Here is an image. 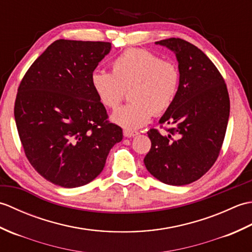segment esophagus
Instances as JSON below:
<instances>
[{
	"label": "esophagus",
	"instance_id": "obj_1",
	"mask_svg": "<svg viewBox=\"0 0 252 252\" xmlns=\"http://www.w3.org/2000/svg\"><path fill=\"white\" fill-rule=\"evenodd\" d=\"M138 134V132L136 131H132V130H123V135L126 137H132V136H135Z\"/></svg>",
	"mask_w": 252,
	"mask_h": 252
}]
</instances>
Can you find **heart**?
<instances>
[{
	"label": "heart",
	"instance_id": "obj_1",
	"mask_svg": "<svg viewBox=\"0 0 252 252\" xmlns=\"http://www.w3.org/2000/svg\"><path fill=\"white\" fill-rule=\"evenodd\" d=\"M180 70L174 63L147 50L129 49L111 62V72L94 71L91 84L105 107L116 109L130 90L131 104L120 107L111 116L126 130L140 129L153 114L167 111L178 96Z\"/></svg>",
	"mask_w": 252,
	"mask_h": 252
}]
</instances>
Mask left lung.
I'll list each match as a JSON object with an SVG mask.
<instances>
[{
    "label": "left lung",
    "mask_w": 252,
    "mask_h": 252,
    "mask_svg": "<svg viewBox=\"0 0 252 252\" xmlns=\"http://www.w3.org/2000/svg\"><path fill=\"white\" fill-rule=\"evenodd\" d=\"M156 44L175 53L181 79L174 103L159 121L168 133L147 132L152 147L144 163L164 184H190L206 174L220 155L229 117L227 88L215 63L194 44L179 37Z\"/></svg>",
    "instance_id": "obj_1"
}]
</instances>
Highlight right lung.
I'll use <instances>...</instances> for the list:
<instances>
[{
	"mask_svg": "<svg viewBox=\"0 0 252 252\" xmlns=\"http://www.w3.org/2000/svg\"><path fill=\"white\" fill-rule=\"evenodd\" d=\"M109 42L57 40L36 58L18 87L14 116L24 152L37 173L73 189L105 167L122 129L108 120L91 84Z\"/></svg>",
	"mask_w": 252,
	"mask_h": 252,
	"instance_id": "obj_1",
	"label": "right lung"
}]
</instances>
